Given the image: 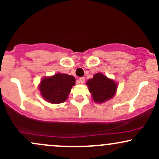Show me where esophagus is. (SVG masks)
Here are the masks:
<instances>
[{"instance_id": "obj_1", "label": "esophagus", "mask_w": 159, "mask_h": 159, "mask_svg": "<svg viewBox=\"0 0 159 159\" xmlns=\"http://www.w3.org/2000/svg\"><path fill=\"white\" fill-rule=\"evenodd\" d=\"M78 81H79V83L84 84V81H85V78H84V77H81V78H79V80H78Z\"/></svg>"}]
</instances>
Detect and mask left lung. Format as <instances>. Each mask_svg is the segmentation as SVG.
Returning <instances> with one entry per match:
<instances>
[{
  "label": "left lung",
  "instance_id": "obj_1",
  "mask_svg": "<svg viewBox=\"0 0 159 159\" xmlns=\"http://www.w3.org/2000/svg\"><path fill=\"white\" fill-rule=\"evenodd\" d=\"M88 90L95 102L102 103L114 97L117 90V84L102 73H97L93 78L87 81Z\"/></svg>",
  "mask_w": 159,
  "mask_h": 159
}]
</instances>
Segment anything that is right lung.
<instances>
[{
    "instance_id": "obj_1",
    "label": "right lung",
    "mask_w": 159,
    "mask_h": 159,
    "mask_svg": "<svg viewBox=\"0 0 159 159\" xmlns=\"http://www.w3.org/2000/svg\"><path fill=\"white\" fill-rule=\"evenodd\" d=\"M75 84V78L73 76L57 73L53 76L44 77L40 83L39 90L45 100L50 103L58 104L67 99Z\"/></svg>"
}]
</instances>
